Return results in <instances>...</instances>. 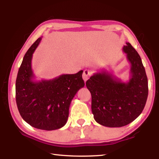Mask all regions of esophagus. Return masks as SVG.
I'll return each instance as SVG.
<instances>
[{"label": "esophagus", "instance_id": "obj_1", "mask_svg": "<svg viewBox=\"0 0 159 159\" xmlns=\"http://www.w3.org/2000/svg\"><path fill=\"white\" fill-rule=\"evenodd\" d=\"M91 76H92V72H91V71H89V70H84L83 74V79L84 80V81L86 82L87 80L89 79Z\"/></svg>", "mask_w": 159, "mask_h": 159}]
</instances>
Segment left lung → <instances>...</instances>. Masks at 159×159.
<instances>
[{
	"label": "left lung",
	"mask_w": 159,
	"mask_h": 159,
	"mask_svg": "<svg viewBox=\"0 0 159 159\" xmlns=\"http://www.w3.org/2000/svg\"><path fill=\"white\" fill-rule=\"evenodd\" d=\"M130 63V79L125 83L106 71L87 80L92 94V111L96 122L107 127H121L142 112L148 95V78L141 57L130 43L124 46Z\"/></svg>",
	"instance_id": "left-lung-1"
}]
</instances>
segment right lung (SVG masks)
<instances>
[{"label": "right lung", "instance_id": "add662e5", "mask_svg": "<svg viewBox=\"0 0 159 159\" xmlns=\"http://www.w3.org/2000/svg\"><path fill=\"white\" fill-rule=\"evenodd\" d=\"M41 39H37L24 57L16 81V100L20 116L26 122L38 129L53 130L66 124L71 101L85 86L83 71L35 81L31 61Z\"/></svg>", "mask_w": 159, "mask_h": 159}]
</instances>
